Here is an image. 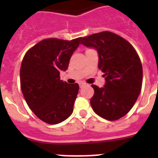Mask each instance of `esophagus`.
I'll return each instance as SVG.
<instances>
[{
	"mask_svg": "<svg viewBox=\"0 0 158 158\" xmlns=\"http://www.w3.org/2000/svg\"><path fill=\"white\" fill-rule=\"evenodd\" d=\"M79 88H84V86H86L87 84H85V83H84V82H81V83H79Z\"/></svg>",
	"mask_w": 158,
	"mask_h": 158,
	"instance_id": "34e87169",
	"label": "esophagus"
}]
</instances>
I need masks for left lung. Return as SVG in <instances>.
<instances>
[{"mask_svg": "<svg viewBox=\"0 0 158 158\" xmlns=\"http://www.w3.org/2000/svg\"><path fill=\"white\" fill-rule=\"evenodd\" d=\"M81 44L98 52V68L103 72L102 88L93 84L92 108L99 116L115 120L127 114L141 92L143 67L136 51L125 38L111 32L81 38Z\"/></svg>", "mask_w": 158, "mask_h": 158, "instance_id": "1", "label": "left lung"}]
</instances>
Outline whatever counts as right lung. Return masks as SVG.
<instances>
[{"instance_id": "obj_1", "label": "right lung", "mask_w": 158, "mask_h": 158, "mask_svg": "<svg viewBox=\"0 0 158 158\" xmlns=\"http://www.w3.org/2000/svg\"><path fill=\"white\" fill-rule=\"evenodd\" d=\"M81 38L71 41L47 38L26 52L21 63L20 87L28 107L44 122L56 125L73 112L79 84L60 79Z\"/></svg>"}]
</instances>
